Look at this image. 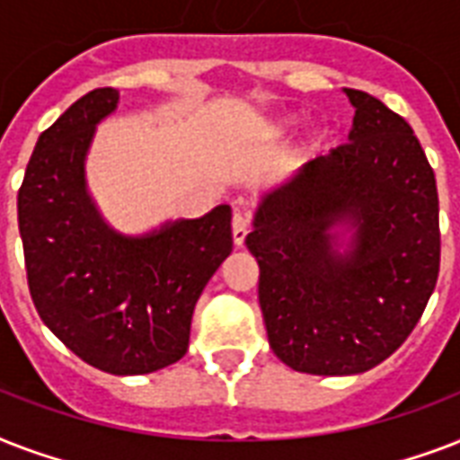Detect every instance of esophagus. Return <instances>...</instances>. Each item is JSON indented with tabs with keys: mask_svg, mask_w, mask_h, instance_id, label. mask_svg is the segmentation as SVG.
Segmentation results:
<instances>
[{
	"mask_svg": "<svg viewBox=\"0 0 460 460\" xmlns=\"http://www.w3.org/2000/svg\"><path fill=\"white\" fill-rule=\"evenodd\" d=\"M231 234H234V245L241 248L245 243V236H248V215L236 209L234 212V219H231Z\"/></svg>",
	"mask_w": 460,
	"mask_h": 460,
	"instance_id": "1",
	"label": "esophagus"
}]
</instances>
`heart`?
I'll use <instances>...</instances> for the list:
<instances>
[{"label": "heart", "mask_w": 460, "mask_h": 460, "mask_svg": "<svg viewBox=\"0 0 460 460\" xmlns=\"http://www.w3.org/2000/svg\"><path fill=\"white\" fill-rule=\"evenodd\" d=\"M291 126V119L288 117H281V119H274L272 124H270V133H274V136H279V133H284Z\"/></svg>", "instance_id": "heart-1"}]
</instances>
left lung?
<instances>
[{
	"label": "left lung",
	"mask_w": 460,
	"mask_h": 460,
	"mask_svg": "<svg viewBox=\"0 0 460 460\" xmlns=\"http://www.w3.org/2000/svg\"><path fill=\"white\" fill-rule=\"evenodd\" d=\"M343 93L349 143L262 190L245 236L270 349L307 375L386 360L439 274V195L420 140L377 97Z\"/></svg>",
	"instance_id": "1"
}]
</instances>
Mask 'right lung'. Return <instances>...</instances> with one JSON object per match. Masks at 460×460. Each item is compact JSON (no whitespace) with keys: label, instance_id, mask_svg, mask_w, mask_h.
<instances>
[{"label":"right lung","instance_id":"obj_1","mask_svg":"<svg viewBox=\"0 0 460 460\" xmlns=\"http://www.w3.org/2000/svg\"><path fill=\"white\" fill-rule=\"evenodd\" d=\"M119 90L97 88L40 133L18 190V231L40 317L97 370L147 375L186 356L202 288L229 258L231 208L128 236L104 222L85 159Z\"/></svg>","mask_w":460,"mask_h":460}]
</instances>
